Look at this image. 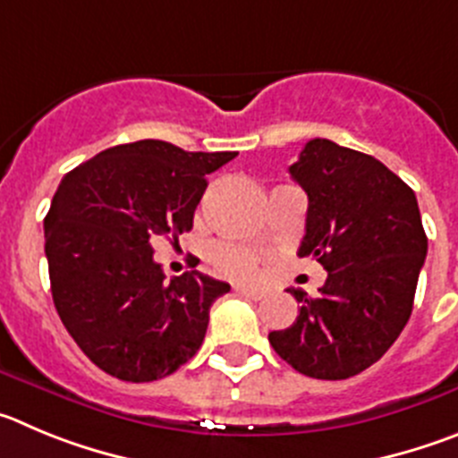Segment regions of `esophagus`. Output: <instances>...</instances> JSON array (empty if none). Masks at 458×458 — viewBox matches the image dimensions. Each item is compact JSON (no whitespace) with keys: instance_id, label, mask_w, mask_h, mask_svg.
Returning <instances> with one entry per match:
<instances>
[{"instance_id":"1","label":"esophagus","mask_w":458,"mask_h":458,"mask_svg":"<svg viewBox=\"0 0 458 458\" xmlns=\"http://www.w3.org/2000/svg\"><path fill=\"white\" fill-rule=\"evenodd\" d=\"M237 294L249 296V299H253V301H259V299H265L267 292L265 290H253V287H237Z\"/></svg>"}]
</instances>
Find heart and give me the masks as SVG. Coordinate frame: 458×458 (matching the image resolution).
<instances>
[{"mask_svg": "<svg viewBox=\"0 0 458 458\" xmlns=\"http://www.w3.org/2000/svg\"><path fill=\"white\" fill-rule=\"evenodd\" d=\"M209 259L221 274L230 276L234 280H249L258 271V255L242 246L219 242L209 249Z\"/></svg>", "mask_w": 458, "mask_h": 458, "instance_id": "heart-1", "label": "heart"}]
</instances>
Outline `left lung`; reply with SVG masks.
<instances>
[{"label":"left lung","instance_id":"1","mask_svg":"<svg viewBox=\"0 0 458 458\" xmlns=\"http://www.w3.org/2000/svg\"><path fill=\"white\" fill-rule=\"evenodd\" d=\"M290 175L308 193L299 255L328 271L294 324L271 331L274 352L296 372L340 381L360 374L393 347L413 310L427 234L413 189L365 152L312 139Z\"/></svg>","mask_w":458,"mask_h":458}]
</instances>
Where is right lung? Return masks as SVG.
I'll return each mask as SVG.
<instances>
[{
	"mask_svg": "<svg viewBox=\"0 0 458 458\" xmlns=\"http://www.w3.org/2000/svg\"><path fill=\"white\" fill-rule=\"evenodd\" d=\"M234 157L143 139L64 175L45 216L52 299L102 372L157 381L200 349L209 308L230 285L196 269L164 280L150 242L189 233L208 175Z\"/></svg>",
	"mask_w": 458,
	"mask_h": 458,
	"instance_id": "add662e5",
	"label": "right lung"
}]
</instances>
